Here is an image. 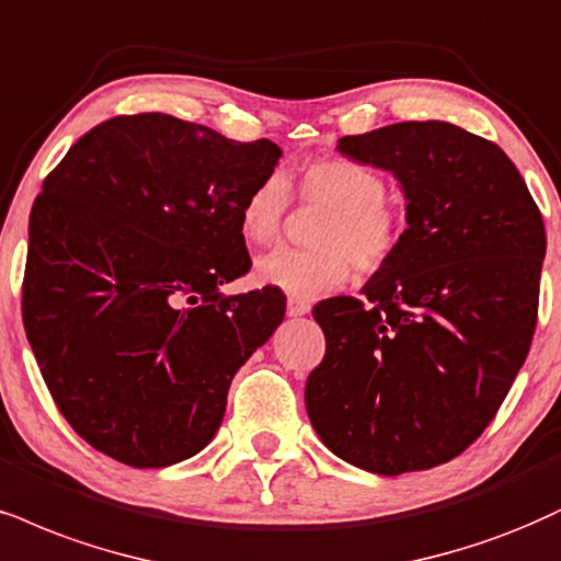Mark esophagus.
<instances>
[{"mask_svg": "<svg viewBox=\"0 0 561 561\" xmlns=\"http://www.w3.org/2000/svg\"><path fill=\"white\" fill-rule=\"evenodd\" d=\"M309 309H312V304H309V301L288 299L286 312H288V317H304V314H309Z\"/></svg>", "mask_w": 561, "mask_h": 561, "instance_id": "obj_1", "label": "esophagus"}]
</instances>
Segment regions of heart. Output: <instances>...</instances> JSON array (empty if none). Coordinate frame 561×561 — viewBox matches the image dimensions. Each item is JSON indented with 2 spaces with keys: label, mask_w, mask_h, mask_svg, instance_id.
Wrapping results in <instances>:
<instances>
[{
  "label": "heart",
  "mask_w": 561,
  "mask_h": 561,
  "mask_svg": "<svg viewBox=\"0 0 561 561\" xmlns=\"http://www.w3.org/2000/svg\"><path fill=\"white\" fill-rule=\"evenodd\" d=\"M299 195L328 207L314 231V249H273L262 254L254 275L265 286L312 299L341 288L354 265L375 273L398 249L403 220L387 203V182L377 169L354 158H322L299 171ZM288 210V186L270 174L239 207V233L247 244L278 239Z\"/></svg>",
  "instance_id": "obj_1"
}]
</instances>
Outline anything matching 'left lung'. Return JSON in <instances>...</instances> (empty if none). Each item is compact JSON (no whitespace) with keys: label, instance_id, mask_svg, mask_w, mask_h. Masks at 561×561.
I'll return each mask as SVG.
<instances>
[{"label":"left lung","instance_id":"1","mask_svg":"<svg viewBox=\"0 0 561 561\" xmlns=\"http://www.w3.org/2000/svg\"><path fill=\"white\" fill-rule=\"evenodd\" d=\"M337 153L396 176L408 228L364 299L314 307L328 348L307 413L362 471H426L479 439L528 356L543 220L504 150L449 122L341 137Z\"/></svg>","mask_w":561,"mask_h":561}]
</instances>
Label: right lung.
Here are the masks:
<instances>
[{"label":"right lung","mask_w":561,"mask_h":561,"mask_svg":"<svg viewBox=\"0 0 561 561\" xmlns=\"http://www.w3.org/2000/svg\"><path fill=\"white\" fill-rule=\"evenodd\" d=\"M169 114L82 135L31 210L23 322L69 426L133 468L182 462L216 437L231 379L286 314L275 288L224 296L249 270L239 207L275 171Z\"/></svg>","instance_id":"right-lung-1"}]
</instances>
